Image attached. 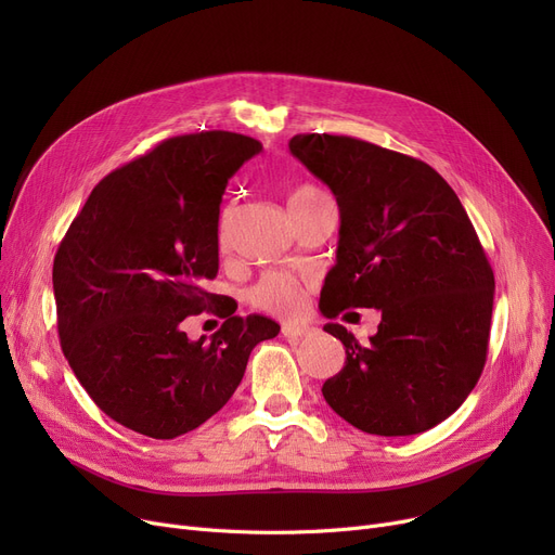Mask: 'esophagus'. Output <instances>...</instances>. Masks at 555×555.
<instances>
[{
  "instance_id": "obj_1",
  "label": "esophagus",
  "mask_w": 555,
  "mask_h": 555,
  "mask_svg": "<svg viewBox=\"0 0 555 555\" xmlns=\"http://www.w3.org/2000/svg\"><path fill=\"white\" fill-rule=\"evenodd\" d=\"M314 331L310 326H304V324H283V337H287V339H301V337H308Z\"/></svg>"
}]
</instances>
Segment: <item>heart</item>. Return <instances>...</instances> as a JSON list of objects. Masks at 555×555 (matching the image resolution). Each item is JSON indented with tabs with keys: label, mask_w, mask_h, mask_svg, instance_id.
<instances>
[{
	"label": "heart",
	"mask_w": 555,
	"mask_h": 555,
	"mask_svg": "<svg viewBox=\"0 0 555 555\" xmlns=\"http://www.w3.org/2000/svg\"><path fill=\"white\" fill-rule=\"evenodd\" d=\"M326 195L319 191L312 184H301L297 186L293 193H289L287 199V207L289 211H297V209H308L312 204H317L319 199H324ZM227 238L224 233H220V245H224ZM249 299L256 308L272 312V314H295L301 310L306 293H304V285L301 281H297L295 276H287V274H266L262 276L249 293Z\"/></svg>",
	"instance_id": "b5f03b06"
}]
</instances>
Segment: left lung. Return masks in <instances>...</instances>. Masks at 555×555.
Wrapping results in <instances>:
<instances>
[{
    "instance_id": "obj_1",
    "label": "left lung",
    "mask_w": 555,
    "mask_h": 555,
    "mask_svg": "<svg viewBox=\"0 0 555 555\" xmlns=\"http://www.w3.org/2000/svg\"><path fill=\"white\" fill-rule=\"evenodd\" d=\"M293 153L339 207L328 319L377 308L369 344L339 324L344 369L322 387L333 412L377 436L421 434L452 416L488 356L494 276L452 186L429 164L344 134H295Z\"/></svg>"
}]
</instances>
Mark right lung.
I'll return each mask as SVG.
<instances>
[{
    "mask_svg": "<svg viewBox=\"0 0 555 555\" xmlns=\"http://www.w3.org/2000/svg\"><path fill=\"white\" fill-rule=\"evenodd\" d=\"M260 141L209 130L170 137L94 186L53 258L57 337L78 383L112 421L175 439L220 412L251 348L279 335L268 317H236L204 289L218 274L227 180ZM225 319L209 343L183 322Z\"/></svg>",
    "mask_w": 555,
    "mask_h": 555,
    "instance_id": "obj_1",
    "label": "right lung"
}]
</instances>
